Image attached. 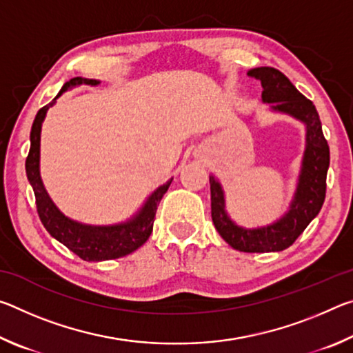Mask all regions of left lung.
<instances>
[{"label": "left lung", "mask_w": 353, "mask_h": 353, "mask_svg": "<svg viewBox=\"0 0 353 353\" xmlns=\"http://www.w3.org/2000/svg\"><path fill=\"white\" fill-rule=\"evenodd\" d=\"M248 76L261 82V98L265 103L272 104L274 110L290 113L305 123L307 149L302 172L290 212L276 224L254 230L241 229L232 223L224 210L221 185L210 177L212 219L224 241L240 252H279L290 248L321 212L325 199L330 149L322 134L321 119L314 104L292 85L282 71L272 67H260L250 70Z\"/></svg>", "instance_id": "obj_1"}]
</instances>
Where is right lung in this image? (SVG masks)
I'll return each instance as SVG.
<instances>
[{"instance_id": "add662e5", "label": "right lung", "mask_w": 353, "mask_h": 353, "mask_svg": "<svg viewBox=\"0 0 353 353\" xmlns=\"http://www.w3.org/2000/svg\"><path fill=\"white\" fill-rule=\"evenodd\" d=\"M79 83H88V85H97L98 81L93 79H82V77H73L68 82L63 83L62 90L59 92L56 98L67 90L70 87L79 85ZM54 104V101L37 112L31 129V148L26 157V174L29 182L32 185L35 194V205H37V213L45 225V229L50 232L51 236H54L57 241L65 244L71 252H74L79 259L85 261H103L113 260L119 256L132 254L134 250L146 243L151 235L155 212L162 201L166 190L170 188L171 181L163 183L151 194L145 207L137 216L129 221L126 224L110 225V227H93L74 223L57 210L56 205L48 196L46 190L41 183L40 171H39V160H40V130L41 123L50 107Z\"/></svg>"}]
</instances>
